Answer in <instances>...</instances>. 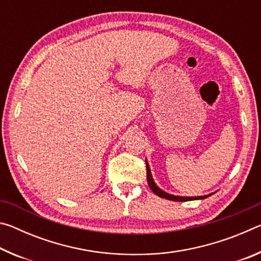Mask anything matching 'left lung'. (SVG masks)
I'll list each match as a JSON object with an SVG mask.
<instances>
[{
	"label": "left lung",
	"mask_w": 261,
	"mask_h": 261,
	"mask_svg": "<svg viewBox=\"0 0 261 261\" xmlns=\"http://www.w3.org/2000/svg\"><path fill=\"white\" fill-rule=\"evenodd\" d=\"M146 171H147V182H148L149 188H151L152 191L155 193L156 196L160 197V198H165V199L173 200V201H188V200H192V199H205V198L211 196V194H208V196H200V197H179V196H173V194H169V193H167L165 191H162L161 189H159L156 187V184L154 183V180L152 178L151 169H149V166H148L147 161H146Z\"/></svg>",
	"instance_id": "8db88e82"
}]
</instances>
